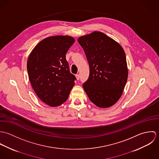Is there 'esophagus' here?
<instances>
[{
	"label": "esophagus",
	"mask_w": 159,
	"mask_h": 159,
	"mask_svg": "<svg viewBox=\"0 0 159 159\" xmlns=\"http://www.w3.org/2000/svg\"><path fill=\"white\" fill-rule=\"evenodd\" d=\"M76 80H80V75H79V74H76Z\"/></svg>",
	"instance_id": "1"
}]
</instances>
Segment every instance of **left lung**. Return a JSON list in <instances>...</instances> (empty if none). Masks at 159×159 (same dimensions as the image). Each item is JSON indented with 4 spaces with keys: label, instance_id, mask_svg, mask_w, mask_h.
I'll return each mask as SVG.
<instances>
[{
    "label": "left lung",
    "instance_id": "8db88e82",
    "mask_svg": "<svg viewBox=\"0 0 159 159\" xmlns=\"http://www.w3.org/2000/svg\"><path fill=\"white\" fill-rule=\"evenodd\" d=\"M78 42L89 65L83 87L89 100L100 108L113 106L121 97L128 78L125 52L117 42L101 32L81 36Z\"/></svg>",
    "mask_w": 159,
    "mask_h": 159
}]
</instances>
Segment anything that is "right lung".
I'll list each match as a JSON object with an SVG mask.
<instances>
[{
	"mask_svg": "<svg viewBox=\"0 0 159 159\" xmlns=\"http://www.w3.org/2000/svg\"><path fill=\"white\" fill-rule=\"evenodd\" d=\"M67 35L47 37L30 52L27 63L33 89L46 104L57 107L68 98L76 77L69 70L66 54L75 42Z\"/></svg>",
	"mask_w": 159,
	"mask_h": 159,
	"instance_id": "1",
	"label": "right lung"
}]
</instances>
